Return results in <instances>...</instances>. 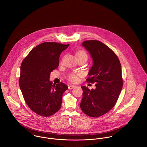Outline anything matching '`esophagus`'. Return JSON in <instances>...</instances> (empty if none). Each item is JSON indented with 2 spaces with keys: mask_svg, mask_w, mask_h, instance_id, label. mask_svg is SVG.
I'll list each match as a JSON object with an SVG mask.
<instances>
[{
  "mask_svg": "<svg viewBox=\"0 0 147 147\" xmlns=\"http://www.w3.org/2000/svg\"><path fill=\"white\" fill-rule=\"evenodd\" d=\"M76 87V86H74V85H69L68 86V88H69V90H71V89H73V88H75Z\"/></svg>",
  "mask_w": 147,
  "mask_h": 147,
  "instance_id": "obj_1",
  "label": "esophagus"
}]
</instances>
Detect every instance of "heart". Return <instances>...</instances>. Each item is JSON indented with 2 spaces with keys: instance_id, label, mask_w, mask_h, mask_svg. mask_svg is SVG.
I'll list each match as a JSON object with an SVG mask.
<instances>
[{
  "instance_id": "heart-1",
  "label": "heart",
  "mask_w": 147,
  "mask_h": 147,
  "mask_svg": "<svg viewBox=\"0 0 147 147\" xmlns=\"http://www.w3.org/2000/svg\"><path fill=\"white\" fill-rule=\"evenodd\" d=\"M76 57H84L87 59V56L86 53L83 51H79L76 53ZM81 76V74L80 73H71L67 76V79L69 81L72 82H76L78 81V78Z\"/></svg>"
}]
</instances>
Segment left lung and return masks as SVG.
Masks as SVG:
<instances>
[{
	"label": "left lung",
	"mask_w": 147,
	"mask_h": 147,
	"mask_svg": "<svg viewBox=\"0 0 147 147\" xmlns=\"http://www.w3.org/2000/svg\"><path fill=\"white\" fill-rule=\"evenodd\" d=\"M82 46L93 59L86 81L96 83V88L90 90L82 86L83 98L80 107L86 115L98 117L111 111L119 98L123 83L121 65L115 53L102 42L86 40Z\"/></svg>",
	"instance_id": "obj_1"
}]
</instances>
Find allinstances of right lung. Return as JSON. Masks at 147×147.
I'll use <instances>...</instances> for the list:
<instances>
[{"label": "right lung", "instance_id": "right-lung-1", "mask_svg": "<svg viewBox=\"0 0 147 147\" xmlns=\"http://www.w3.org/2000/svg\"><path fill=\"white\" fill-rule=\"evenodd\" d=\"M69 45L44 42L31 50L20 67L19 85L24 98L34 112L49 117L61 107L62 96L68 87L61 82L52 84L50 73L57 68L61 53Z\"/></svg>", "mask_w": 147, "mask_h": 147}]
</instances>
